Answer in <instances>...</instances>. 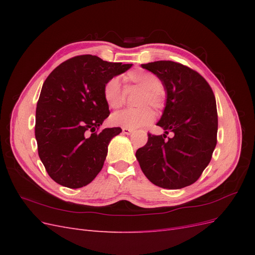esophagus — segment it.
I'll return each instance as SVG.
<instances>
[{
	"instance_id": "esophagus-1",
	"label": "esophagus",
	"mask_w": 255,
	"mask_h": 255,
	"mask_svg": "<svg viewBox=\"0 0 255 255\" xmlns=\"http://www.w3.org/2000/svg\"><path fill=\"white\" fill-rule=\"evenodd\" d=\"M122 133L126 134V135H130L133 133V129H128V128H123L122 129Z\"/></svg>"
}]
</instances>
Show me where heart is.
Here are the masks:
<instances>
[{
	"mask_svg": "<svg viewBox=\"0 0 255 255\" xmlns=\"http://www.w3.org/2000/svg\"><path fill=\"white\" fill-rule=\"evenodd\" d=\"M125 80L130 85H134L142 89V94L138 101L137 110H125L112 115L111 122L115 127L128 129H136L151 125L154 121V113L150 107L144 106L149 104L157 111L165 106L166 92L161 86V81L157 75L152 72L136 69L128 72ZM103 96L105 101L112 109H118L123 102V96L118 79L113 78L104 85Z\"/></svg>",
	"mask_w": 255,
	"mask_h": 255,
	"instance_id": "1",
	"label": "heart"
}]
</instances>
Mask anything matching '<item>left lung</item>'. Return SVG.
Returning a JSON list of instances; mask_svg holds the SVG:
<instances>
[{
  "mask_svg": "<svg viewBox=\"0 0 255 255\" xmlns=\"http://www.w3.org/2000/svg\"><path fill=\"white\" fill-rule=\"evenodd\" d=\"M157 75L166 91V104L156 125L165 134H148L136 151L143 174L156 186L180 189L195 183L210 164L217 143L218 116L208 83L192 69L170 60L141 65ZM175 136L165 139V134Z\"/></svg>",
  "mask_w": 255,
  "mask_h": 255,
  "instance_id": "8db88e82",
  "label": "left lung"
}]
</instances>
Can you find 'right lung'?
Returning <instances> with one entry per match:
<instances>
[{"instance_id": "add662e5", "label": "right lung", "mask_w": 255, "mask_h": 255, "mask_svg": "<svg viewBox=\"0 0 255 255\" xmlns=\"http://www.w3.org/2000/svg\"><path fill=\"white\" fill-rule=\"evenodd\" d=\"M132 64L81 55L64 61L44 81L36 109L38 154L51 179L81 188L101 171L107 146L120 128L96 133L109 117L104 85Z\"/></svg>"}]
</instances>
